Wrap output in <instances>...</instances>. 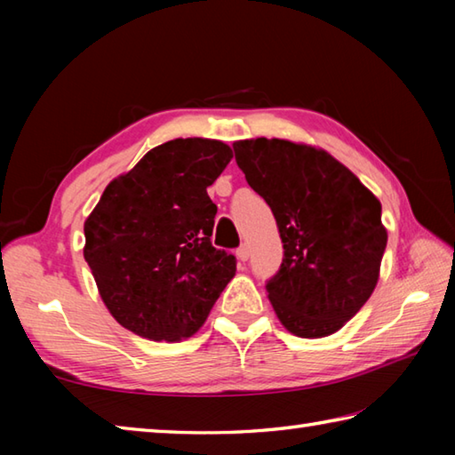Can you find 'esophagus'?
I'll return each mask as SVG.
<instances>
[{
  "instance_id": "34e87169",
  "label": "esophagus",
  "mask_w": 455,
  "mask_h": 455,
  "mask_svg": "<svg viewBox=\"0 0 455 455\" xmlns=\"http://www.w3.org/2000/svg\"><path fill=\"white\" fill-rule=\"evenodd\" d=\"M249 255H251V252H249V246H246V244L238 246V249H236V259L241 260V263H244V260H249Z\"/></svg>"
}]
</instances>
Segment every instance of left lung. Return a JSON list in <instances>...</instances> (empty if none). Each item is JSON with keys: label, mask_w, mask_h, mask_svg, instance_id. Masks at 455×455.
<instances>
[{"label": "left lung", "mask_w": 455, "mask_h": 455, "mask_svg": "<svg viewBox=\"0 0 455 455\" xmlns=\"http://www.w3.org/2000/svg\"><path fill=\"white\" fill-rule=\"evenodd\" d=\"M249 187L265 198L283 241L267 295L292 335H333L367 303L387 244L381 203L329 152L281 138L233 144Z\"/></svg>", "instance_id": "8db88e82"}]
</instances>
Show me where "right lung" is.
Wrapping results in <instances>:
<instances>
[{
    "label": "right lung",
    "mask_w": 455,
    "mask_h": 455,
    "mask_svg": "<svg viewBox=\"0 0 455 455\" xmlns=\"http://www.w3.org/2000/svg\"><path fill=\"white\" fill-rule=\"evenodd\" d=\"M233 158L209 138H176L108 184L84 222V259L114 319L152 341L203 327L236 273L211 243L217 204L206 188Z\"/></svg>",
    "instance_id": "1"
}]
</instances>
